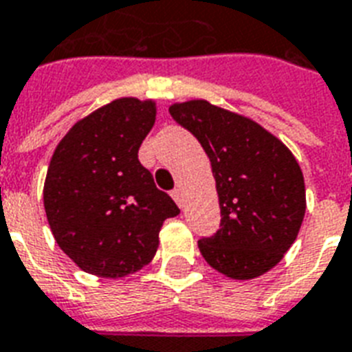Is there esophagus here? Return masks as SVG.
Listing matches in <instances>:
<instances>
[{
  "label": "esophagus",
  "instance_id": "1",
  "mask_svg": "<svg viewBox=\"0 0 352 352\" xmlns=\"http://www.w3.org/2000/svg\"><path fill=\"white\" fill-rule=\"evenodd\" d=\"M170 196H173L174 201H176L179 207H184V192H182V189H174L173 192H170Z\"/></svg>",
  "mask_w": 352,
  "mask_h": 352
}]
</instances>
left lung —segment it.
<instances>
[{"mask_svg": "<svg viewBox=\"0 0 352 352\" xmlns=\"http://www.w3.org/2000/svg\"><path fill=\"white\" fill-rule=\"evenodd\" d=\"M204 146L213 168L220 230L200 239L207 264L231 279H255L285 257L303 224L301 167L288 146L258 122L204 99L168 108Z\"/></svg>", "mask_w": 352, "mask_h": 352, "instance_id": "8db88e82", "label": "left lung"}]
</instances>
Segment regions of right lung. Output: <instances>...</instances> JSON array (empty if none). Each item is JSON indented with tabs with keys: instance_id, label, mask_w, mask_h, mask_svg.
Returning <instances> with one entry per match:
<instances>
[{
	"instance_id": "right-lung-1",
	"label": "right lung",
	"mask_w": 352,
	"mask_h": 352,
	"mask_svg": "<svg viewBox=\"0 0 352 352\" xmlns=\"http://www.w3.org/2000/svg\"><path fill=\"white\" fill-rule=\"evenodd\" d=\"M156 102L122 97L77 121L60 141L43 207L60 250L88 274L117 279L154 258L163 222L179 213L138 160Z\"/></svg>"
}]
</instances>
